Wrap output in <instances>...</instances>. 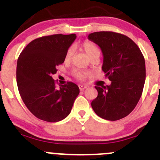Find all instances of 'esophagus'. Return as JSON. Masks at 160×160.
I'll list each match as a JSON object with an SVG mask.
<instances>
[{
    "mask_svg": "<svg viewBox=\"0 0 160 160\" xmlns=\"http://www.w3.org/2000/svg\"><path fill=\"white\" fill-rule=\"evenodd\" d=\"M87 88H88V87H87L86 85H79V88H80V90H83L84 89H86Z\"/></svg>",
    "mask_w": 160,
    "mask_h": 160,
    "instance_id": "1",
    "label": "esophagus"
}]
</instances>
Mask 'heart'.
Returning a JSON list of instances; mask_svg holds the SVG:
<instances>
[{"instance_id":"heart-1","label":"heart","mask_w":160,"mask_h":160,"mask_svg":"<svg viewBox=\"0 0 160 160\" xmlns=\"http://www.w3.org/2000/svg\"><path fill=\"white\" fill-rule=\"evenodd\" d=\"M81 49L83 52H86V54L89 56L90 59H91L92 60H97L100 57V56H101V50L100 49L99 46L96 43H94L92 41H90V40H85V41L82 42ZM74 52H75V49H74L72 46H71V47L67 49L65 55L66 62H69V61L71 60L72 56L74 55ZM73 76L76 78L78 79V80H83V79L89 77L90 73L88 72H83V71L74 70Z\"/></svg>"}]
</instances>
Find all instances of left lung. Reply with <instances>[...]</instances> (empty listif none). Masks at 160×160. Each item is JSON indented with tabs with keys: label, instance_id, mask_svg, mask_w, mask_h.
Listing matches in <instances>:
<instances>
[{
	"label": "left lung",
	"instance_id": "left-lung-1",
	"mask_svg": "<svg viewBox=\"0 0 160 160\" xmlns=\"http://www.w3.org/2000/svg\"><path fill=\"white\" fill-rule=\"evenodd\" d=\"M104 56L102 70L111 85L96 86L98 97L91 102L94 112L109 121L126 117L138 104L146 80L145 59L138 46L128 36L114 32L88 35Z\"/></svg>",
	"mask_w": 160,
	"mask_h": 160
}]
</instances>
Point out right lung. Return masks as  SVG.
Wrapping results in <instances>:
<instances>
[{"instance_id":"right-lung-1","label":"right lung","mask_w":160,"mask_h":160,"mask_svg":"<svg viewBox=\"0 0 160 160\" xmlns=\"http://www.w3.org/2000/svg\"><path fill=\"white\" fill-rule=\"evenodd\" d=\"M76 38L75 34H56L35 38L18 59L16 79L21 98L41 120L57 122L67 118L80 93L72 82L57 88L52 77L56 73V67L63 63L66 52Z\"/></svg>"}]
</instances>
